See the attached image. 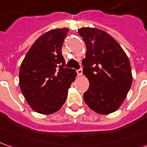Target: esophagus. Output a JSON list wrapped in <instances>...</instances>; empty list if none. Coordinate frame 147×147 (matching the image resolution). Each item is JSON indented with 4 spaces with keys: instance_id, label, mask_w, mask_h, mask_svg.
Wrapping results in <instances>:
<instances>
[{
    "instance_id": "esophagus-1",
    "label": "esophagus",
    "mask_w": 147,
    "mask_h": 147,
    "mask_svg": "<svg viewBox=\"0 0 147 147\" xmlns=\"http://www.w3.org/2000/svg\"><path fill=\"white\" fill-rule=\"evenodd\" d=\"M76 72H77V75H78L79 76H81L83 75V70H82V68H80V69H79V70H77Z\"/></svg>"
}]
</instances>
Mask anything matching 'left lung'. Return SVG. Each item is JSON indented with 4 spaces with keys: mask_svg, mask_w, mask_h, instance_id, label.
<instances>
[{
    "mask_svg": "<svg viewBox=\"0 0 147 147\" xmlns=\"http://www.w3.org/2000/svg\"><path fill=\"white\" fill-rule=\"evenodd\" d=\"M86 46L83 73L90 86L83 94L90 109L102 115L120 108L132 83L131 64L118 42L108 33L93 27L78 30Z\"/></svg>",
    "mask_w": 147,
    "mask_h": 147,
    "instance_id": "obj_1",
    "label": "left lung"
}]
</instances>
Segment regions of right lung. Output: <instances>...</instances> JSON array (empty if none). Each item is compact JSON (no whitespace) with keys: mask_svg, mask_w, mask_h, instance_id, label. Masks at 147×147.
Instances as JSON below:
<instances>
[{"mask_svg":"<svg viewBox=\"0 0 147 147\" xmlns=\"http://www.w3.org/2000/svg\"><path fill=\"white\" fill-rule=\"evenodd\" d=\"M68 28L43 34L34 42L20 68V86L27 103L41 114L54 113L64 105L77 73L65 68L61 48Z\"/></svg>","mask_w":147,"mask_h":147,"instance_id":"obj_1","label":"right lung"}]
</instances>
